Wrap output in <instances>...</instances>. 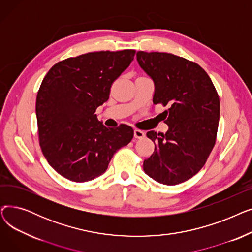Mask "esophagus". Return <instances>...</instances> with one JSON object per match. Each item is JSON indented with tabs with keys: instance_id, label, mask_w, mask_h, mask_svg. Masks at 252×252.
<instances>
[{
	"instance_id": "34e87169",
	"label": "esophagus",
	"mask_w": 252,
	"mask_h": 252,
	"mask_svg": "<svg viewBox=\"0 0 252 252\" xmlns=\"http://www.w3.org/2000/svg\"><path fill=\"white\" fill-rule=\"evenodd\" d=\"M134 137L136 139H143L145 137V133L141 129H135L134 130Z\"/></svg>"
}]
</instances>
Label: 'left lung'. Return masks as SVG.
<instances>
[{
	"label": "left lung",
	"mask_w": 252,
	"mask_h": 252,
	"mask_svg": "<svg viewBox=\"0 0 252 252\" xmlns=\"http://www.w3.org/2000/svg\"><path fill=\"white\" fill-rule=\"evenodd\" d=\"M141 68L154 83V104L168 109L163 113L165 134L150 130L155 144L145 159L144 171L163 185L191 179L205 164L213 150L220 119V98L205 70L195 62L169 53H137Z\"/></svg>",
	"instance_id": "obj_1"
}]
</instances>
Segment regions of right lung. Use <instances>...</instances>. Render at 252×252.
<instances>
[{"label":"right lung","mask_w":252,"mask_h":252,"mask_svg":"<svg viewBox=\"0 0 252 252\" xmlns=\"http://www.w3.org/2000/svg\"><path fill=\"white\" fill-rule=\"evenodd\" d=\"M135 53H87L56 63L44 77L35 103L39 145L49 164L65 179L83 183L101 176L113 154L133 139L130 126L106 127L95 112Z\"/></svg>","instance_id":"add662e5"}]
</instances>
